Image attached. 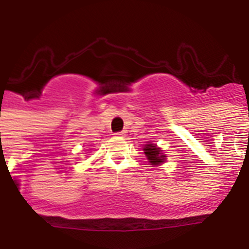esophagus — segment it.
I'll return each mask as SVG.
<instances>
[{
  "label": "esophagus",
  "instance_id": "esophagus-1",
  "mask_svg": "<svg viewBox=\"0 0 249 249\" xmlns=\"http://www.w3.org/2000/svg\"><path fill=\"white\" fill-rule=\"evenodd\" d=\"M114 136L116 137H124V133L123 132H118V133H114Z\"/></svg>",
  "mask_w": 249,
  "mask_h": 249
}]
</instances>
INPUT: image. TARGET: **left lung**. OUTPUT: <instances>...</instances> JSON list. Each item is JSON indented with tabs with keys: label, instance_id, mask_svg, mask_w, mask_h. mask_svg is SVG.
I'll return each mask as SVG.
<instances>
[{
	"label": "left lung",
	"instance_id": "1",
	"mask_svg": "<svg viewBox=\"0 0 249 249\" xmlns=\"http://www.w3.org/2000/svg\"><path fill=\"white\" fill-rule=\"evenodd\" d=\"M143 153L146 155V158L148 160L149 163L153 167H157L166 162V153L160 147H157V144L147 142V144H144L143 147Z\"/></svg>",
	"mask_w": 249,
	"mask_h": 249
}]
</instances>
